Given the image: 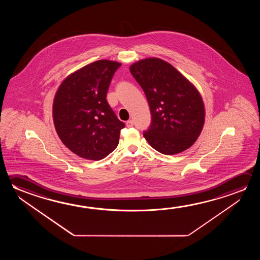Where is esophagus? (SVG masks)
I'll list each match as a JSON object with an SVG mask.
<instances>
[{"label": "esophagus", "mask_w": 260, "mask_h": 260, "mask_svg": "<svg viewBox=\"0 0 260 260\" xmlns=\"http://www.w3.org/2000/svg\"><path fill=\"white\" fill-rule=\"evenodd\" d=\"M133 125H134V123H133V120H132V119H129V120H128V121L126 122V126H127L128 128H131Z\"/></svg>", "instance_id": "esophagus-1"}]
</instances>
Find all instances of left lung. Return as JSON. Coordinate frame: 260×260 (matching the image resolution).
Returning a JSON list of instances; mask_svg holds the SVG:
<instances>
[{
	"mask_svg": "<svg viewBox=\"0 0 260 260\" xmlns=\"http://www.w3.org/2000/svg\"><path fill=\"white\" fill-rule=\"evenodd\" d=\"M129 72L144 90L151 124L143 133L149 144L165 155L191 147L205 122V107L196 87L171 63L158 58L134 62Z\"/></svg>",
	"mask_w": 260,
	"mask_h": 260,
	"instance_id": "1",
	"label": "left lung"
}]
</instances>
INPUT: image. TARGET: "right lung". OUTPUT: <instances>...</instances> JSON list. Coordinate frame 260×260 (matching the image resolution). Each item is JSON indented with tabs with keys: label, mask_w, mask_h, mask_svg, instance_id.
Returning a JSON list of instances; mask_svg holds the SVG:
<instances>
[{
	"label": "right lung",
	"mask_w": 260,
	"mask_h": 260,
	"mask_svg": "<svg viewBox=\"0 0 260 260\" xmlns=\"http://www.w3.org/2000/svg\"><path fill=\"white\" fill-rule=\"evenodd\" d=\"M121 63L100 60L64 79L56 91L52 118L58 136L79 157L100 160L119 144L120 121L107 102L113 74Z\"/></svg>",
	"instance_id": "obj_1"
}]
</instances>
